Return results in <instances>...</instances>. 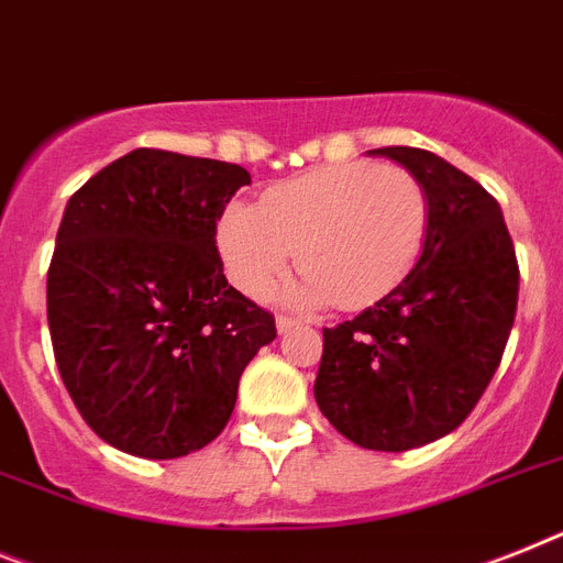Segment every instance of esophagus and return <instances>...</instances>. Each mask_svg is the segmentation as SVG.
<instances>
[{"label":"esophagus","instance_id":"obj_1","mask_svg":"<svg viewBox=\"0 0 563 563\" xmlns=\"http://www.w3.org/2000/svg\"><path fill=\"white\" fill-rule=\"evenodd\" d=\"M295 325H300V320L289 318V314H277V332H280V334L291 332V329H295Z\"/></svg>","mask_w":563,"mask_h":563}]
</instances>
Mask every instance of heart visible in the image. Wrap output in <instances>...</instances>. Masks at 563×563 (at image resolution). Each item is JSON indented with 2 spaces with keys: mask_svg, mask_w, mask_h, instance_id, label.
<instances>
[{
  "mask_svg": "<svg viewBox=\"0 0 563 563\" xmlns=\"http://www.w3.org/2000/svg\"><path fill=\"white\" fill-rule=\"evenodd\" d=\"M429 231V200L395 165H329L268 188L260 209L234 202L217 229L229 277L266 297L297 260L309 272L300 303H375L412 272Z\"/></svg>",
  "mask_w": 563,
  "mask_h": 563,
  "instance_id": "b5f03b06",
  "label": "heart"
}]
</instances>
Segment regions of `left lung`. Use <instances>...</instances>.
I'll use <instances>...</instances> for the list:
<instances>
[{
    "mask_svg": "<svg viewBox=\"0 0 563 563\" xmlns=\"http://www.w3.org/2000/svg\"><path fill=\"white\" fill-rule=\"evenodd\" d=\"M404 165L429 200L412 272L354 320L323 329L314 400L363 450L406 452L464 423L498 369L518 306V260L500 206L423 148L369 151Z\"/></svg>",
    "mask_w": 563,
    "mask_h": 563,
    "instance_id": "1",
    "label": "left lung"
}]
</instances>
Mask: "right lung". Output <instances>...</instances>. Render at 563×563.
<instances>
[{"instance_id": "1", "label": "right lung", "mask_w": 563, "mask_h": 563, "mask_svg": "<svg viewBox=\"0 0 563 563\" xmlns=\"http://www.w3.org/2000/svg\"><path fill=\"white\" fill-rule=\"evenodd\" d=\"M245 168L136 148L65 206L48 268L56 366L85 423L151 461L202 450L274 318L229 286L217 220Z\"/></svg>"}]
</instances>
